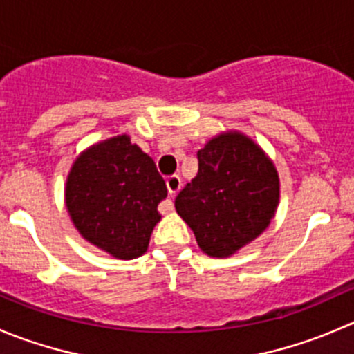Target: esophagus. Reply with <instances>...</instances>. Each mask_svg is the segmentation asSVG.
Instances as JSON below:
<instances>
[{
  "label": "esophagus",
  "instance_id": "esophagus-1",
  "mask_svg": "<svg viewBox=\"0 0 354 354\" xmlns=\"http://www.w3.org/2000/svg\"><path fill=\"white\" fill-rule=\"evenodd\" d=\"M166 187H167V190H169L171 195H176L178 190H180V188H181L180 176H178V174H173V176H167L166 178ZM167 210H173V203H171V200H169V202L164 203V212H167Z\"/></svg>",
  "mask_w": 354,
  "mask_h": 354
}]
</instances>
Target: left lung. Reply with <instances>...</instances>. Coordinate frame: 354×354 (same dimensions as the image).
Here are the masks:
<instances>
[{"label": "left lung", "instance_id": "obj_1", "mask_svg": "<svg viewBox=\"0 0 354 354\" xmlns=\"http://www.w3.org/2000/svg\"><path fill=\"white\" fill-rule=\"evenodd\" d=\"M198 173L174 200L203 253L230 257L266 231L279 203L272 160L241 133H223L197 152Z\"/></svg>", "mask_w": 354, "mask_h": 354}]
</instances>
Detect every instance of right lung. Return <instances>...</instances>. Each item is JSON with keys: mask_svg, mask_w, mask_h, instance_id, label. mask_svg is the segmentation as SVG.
Listing matches in <instances>:
<instances>
[{"mask_svg": "<svg viewBox=\"0 0 354 354\" xmlns=\"http://www.w3.org/2000/svg\"><path fill=\"white\" fill-rule=\"evenodd\" d=\"M66 207L78 233L118 259L147 252L166 181L154 160L130 137L109 138L75 160L66 180Z\"/></svg>", "mask_w": 354, "mask_h": 354, "instance_id": "obj_1", "label": "right lung"}]
</instances>
